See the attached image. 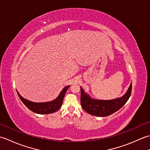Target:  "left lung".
Here are the masks:
<instances>
[{"instance_id": "left-lung-1", "label": "left lung", "mask_w": 150, "mask_h": 150, "mask_svg": "<svg viewBox=\"0 0 150 150\" xmlns=\"http://www.w3.org/2000/svg\"><path fill=\"white\" fill-rule=\"evenodd\" d=\"M131 83L128 91L122 97L113 100H96L91 98L81 87V104L89 114L98 117H106L116 112L126 103L132 93Z\"/></svg>"}]
</instances>
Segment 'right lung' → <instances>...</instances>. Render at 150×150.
<instances>
[{
	"label": "right lung",
	"mask_w": 150,
	"mask_h": 150,
	"mask_svg": "<svg viewBox=\"0 0 150 150\" xmlns=\"http://www.w3.org/2000/svg\"><path fill=\"white\" fill-rule=\"evenodd\" d=\"M69 87V86H68L64 88L55 100L50 102H46V103H33V102L25 99L19 94L17 91V92L22 103L26 105L28 109L32 111L33 112L38 114H50L55 112L61 107L64 97L66 92Z\"/></svg>",
	"instance_id": "right-lung-1"
}]
</instances>
